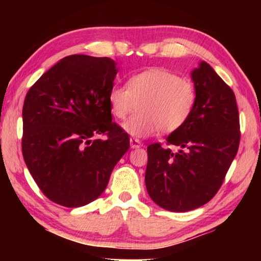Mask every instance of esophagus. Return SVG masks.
Wrapping results in <instances>:
<instances>
[{
    "label": "esophagus",
    "instance_id": "34e87169",
    "mask_svg": "<svg viewBox=\"0 0 261 261\" xmlns=\"http://www.w3.org/2000/svg\"><path fill=\"white\" fill-rule=\"evenodd\" d=\"M129 142H130L132 148H139V147H141V145H142L141 141L139 140V139H135V138H130Z\"/></svg>",
    "mask_w": 261,
    "mask_h": 261
}]
</instances>
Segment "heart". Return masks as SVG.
Segmentation results:
<instances>
[{"mask_svg":"<svg viewBox=\"0 0 261 261\" xmlns=\"http://www.w3.org/2000/svg\"><path fill=\"white\" fill-rule=\"evenodd\" d=\"M196 101L194 82L160 67L135 73L128 78L126 87L115 84L108 92L110 112L117 120H126L138 108L123 126L137 138L179 129L191 116Z\"/></svg>","mask_w":261,"mask_h":261,"instance_id":"1","label":"heart"}]
</instances>
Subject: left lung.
Listing matches in <instances>:
<instances>
[{"label":"left lung","instance_id":"obj_1","mask_svg":"<svg viewBox=\"0 0 261 261\" xmlns=\"http://www.w3.org/2000/svg\"><path fill=\"white\" fill-rule=\"evenodd\" d=\"M197 101L189 120L160 142L147 147L145 183L155 204L189 212L208 203L220 190L240 144L237 99L229 85L202 62L191 73Z\"/></svg>","mask_w":261,"mask_h":261}]
</instances>
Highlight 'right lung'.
Here are the masks:
<instances>
[{
	"instance_id": "add662e5",
	"label": "right lung",
	"mask_w": 261,
	"mask_h": 261,
	"mask_svg": "<svg viewBox=\"0 0 261 261\" xmlns=\"http://www.w3.org/2000/svg\"><path fill=\"white\" fill-rule=\"evenodd\" d=\"M116 73L113 59L73 55L27 92L22 155L39 189L57 204L77 208L95 201L129 148L128 134L112 121L108 105Z\"/></svg>"
}]
</instances>
